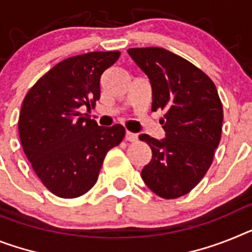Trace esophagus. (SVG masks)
I'll return each mask as SVG.
<instances>
[{
	"instance_id": "obj_1",
	"label": "esophagus",
	"mask_w": 252,
	"mask_h": 252,
	"mask_svg": "<svg viewBox=\"0 0 252 252\" xmlns=\"http://www.w3.org/2000/svg\"><path fill=\"white\" fill-rule=\"evenodd\" d=\"M126 141H129V142H137V139H138V136L134 134L132 132H126Z\"/></svg>"
}]
</instances>
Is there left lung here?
Wrapping results in <instances>:
<instances>
[{
  "label": "left lung",
  "instance_id": "8db88e82",
  "mask_svg": "<svg viewBox=\"0 0 252 252\" xmlns=\"http://www.w3.org/2000/svg\"><path fill=\"white\" fill-rule=\"evenodd\" d=\"M128 54L152 87V111L166 137L139 139L151 147V161L141 177L154 193L165 200L191 192L210 168L220 142L223 106L214 82L197 66L165 48H129Z\"/></svg>",
  "mask_w": 252,
  "mask_h": 252
}]
</instances>
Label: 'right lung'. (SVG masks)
Segmentation results:
<instances>
[{"label": "right lung", "mask_w": 252, "mask_h": 252, "mask_svg": "<svg viewBox=\"0 0 252 252\" xmlns=\"http://www.w3.org/2000/svg\"><path fill=\"white\" fill-rule=\"evenodd\" d=\"M120 51L88 52L55 65L23 101L19 136L32 168L48 191L75 198L94 187L107 151L126 136L120 124L105 128L83 116L94 107L102 73Z\"/></svg>", "instance_id": "add662e5"}]
</instances>
